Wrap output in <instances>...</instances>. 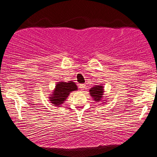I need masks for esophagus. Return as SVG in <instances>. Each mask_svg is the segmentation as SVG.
I'll use <instances>...</instances> for the list:
<instances>
[{
    "label": "esophagus",
    "instance_id": "obj_1",
    "mask_svg": "<svg viewBox=\"0 0 157 157\" xmlns=\"http://www.w3.org/2000/svg\"><path fill=\"white\" fill-rule=\"evenodd\" d=\"M87 86L85 84H80L79 85V88H80L81 90H83L86 89Z\"/></svg>",
    "mask_w": 157,
    "mask_h": 157
}]
</instances>
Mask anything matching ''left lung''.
Here are the masks:
<instances>
[{
	"mask_svg": "<svg viewBox=\"0 0 157 157\" xmlns=\"http://www.w3.org/2000/svg\"><path fill=\"white\" fill-rule=\"evenodd\" d=\"M90 95L93 98L95 101L101 100L103 95V86H95L90 90Z\"/></svg>",
	"mask_w": 157,
	"mask_h": 157,
	"instance_id": "obj_1",
	"label": "left lung"
}]
</instances>
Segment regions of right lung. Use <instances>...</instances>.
I'll use <instances>...</instances> for the list:
<instances>
[{"label": "right lung", "mask_w": 157, "mask_h": 157, "mask_svg": "<svg viewBox=\"0 0 157 157\" xmlns=\"http://www.w3.org/2000/svg\"><path fill=\"white\" fill-rule=\"evenodd\" d=\"M77 89V85L72 81H69L68 82H59L56 85L52 96L49 98L50 101L54 105H60L64 103L71 92L76 90Z\"/></svg>", "instance_id": "1"}]
</instances>
